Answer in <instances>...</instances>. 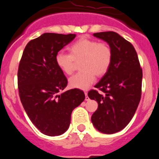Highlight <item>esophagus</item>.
<instances>
[{
  "label": "esophagus",
  "instance_id": "34e87169",
  "mask_svg": "<svg viewBox=\"0 0 159 159\" xmlns=\"http://www.w3.org/2000/svg\"><path fill=\"white\" fill-rule=\"evenodd\" d=\"M85 100L86 101L89 100V97L88 96V93H87V92H85Z\"/></svg>",
  "mask_w": 159,
  "mask_h": 159
}]
</instances>
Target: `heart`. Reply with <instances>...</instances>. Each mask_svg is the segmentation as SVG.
Here are the masks:
<instances>
[{"label":"heart","instance_id":"obj_1","mask_svg":"<svg viewBox=\"0 0 159 159\" xmlns=\"http://www.w3.org/2000/svg\"><path fill=\"white\" fill-rule=\"evenodd\" d=\"M69 54L59 52L56 56V63L65 75H71L76 63L80 62L82 70L69 79L72 88L85 90L95 80V76L106 75L112 63L113 53L111 46L105 42H99L83 36L75 40L68 48Z\"/></svg>","mask_w":159,"mask_h":159}]
</instances>
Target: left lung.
<instances>
[{
  "label": "left lung",
  "mask_w": 159,
  "mask_h": 159,
  "mask_svg": "<svg viewBox=\"0 0 159 159\" xmlns=\"http://www.w3.org/2000/svg\"><path fill=\"white\" fill-rule=\"evenodd\" d=\"M93 35L111 46L113 58L107 74L95 86L96 89L88 93L99 104L92 122L99 131L114 134L130 123L137 110L142 95L143 70L134 46L118 33L109 31Z\"/></svg>",
  "instance_id": "1"
}]
</instances>
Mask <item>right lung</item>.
<instances>
[{"label": "right lung", "instance_id": "1", "mask_svg": "<svg viewBox=\"0 0 159 159\" xmlns=\"http://www.w3.org/2000/svg\"><path fill=\"white\" fill-rule=\"evenodd\" d=\"M75 34L43 33L27 43L17 71L19 96L28 116L43 134L60 135L67 130L72 111L85 99L77 88L58 94L67 80L56 56Z\"/></svg>", "mask_w": 159, "mask_h": 159}]
</instances>
